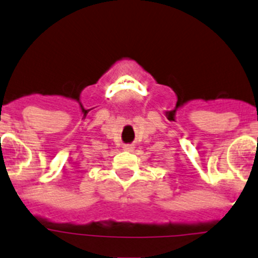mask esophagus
<instances>
[{"mask_svg": "<svg viewBox=\"0 0 258 258\" xmlns=\"http://www.w3.org/2000/svg\"><path fill=\"white\" fill-rule=\"evenodd\" d=\"M134 146H132V145H124L123 146V150L124 151H128V152H131V151H134Z\"/></svg>", "mask_w": 258, "mask_h": 258, "instance_id": "obj_1", "label": "esophagus"}]
</instances>
